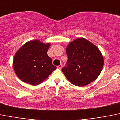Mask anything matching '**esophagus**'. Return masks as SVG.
<instances>
[{"mask_svg": "<svg viewBox=\"0 0 120 120\" xmlns=\"http://www.w3.org/2000/svg\"><path fill=\"white\" fill-rule=\"evenodd\" d=\"M61 68H62V65H61V64H60V65L57 66V68L59 69H61Z\"/></svg>", "mask_w": 120, "mask_h": 120, "instance_id": "34e87169", "label": "esophagus"}]
</instances>
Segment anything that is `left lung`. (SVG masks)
<instances>
[{"instance_id": "1", "label": "left lung", "mask_w": 120, "mask_h": 120, "mask_svg": "<svg viewBox=\"0 0 120 120\" xmlns=\"http://www.w3.org/2000/svg\"><path fill=\"white\" fill-rule=\"evenodd\" d=\"M68 66L62 72L72 84L84 86L95 80L100 75L104 57L95 45L84 38L69 42L66 49Z\"/></svg>"}]
</instances>
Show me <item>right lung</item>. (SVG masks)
Instances as JSON below:
<instances>
[{
  "label": "right lung",
  "mask_w": 120,
  "mask_h": 120,
  "mask_svg": "<svg viewBox=\"0 0 120 120\" xmlns=\"http://www.w3.org/2000/svg\"><path fill=\"white\" fill-rule=\"evenodd\" d=\"M50 43L31 40L22 45L15 55L13 66L16 76L31 85L44 81L56 69L47 55Z\"/></svg>",
  "instance_id": "obj_1"
}]
</instances>
